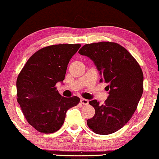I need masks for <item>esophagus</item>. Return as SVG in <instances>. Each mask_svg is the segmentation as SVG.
Returning a JSON list of instances; mask_svg holds the SVG:
<instances>
[{"mask_svg":"<svg viewBox=\"0 0 159 159\" xmlns=\"http://www.w3.org/2000/svg\"><path fill=\"white\" fill-rule=\"evenodd\" d=\"M80 102H81L82 105H86L89 104V100H88V99H83V98H82V99H80Z\"/></svg>","mask_w":159,"mask_h":159,"instance_id":"34e87169","label":"esophagus"}]
</instances>
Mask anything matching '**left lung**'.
I'll return each mask as SVG.
<instances>
[{"label":"left lung","instance_id":"obj_1","mask_svg":"<svg viewBox=\"0 0 159 159\" xmlns=\"http://www.w3.org/2000/svg\"><path fill=\"white\" fill-rule=\"evenodd\" d=\"M81 55L89 57L107 84L108 97L104 105L96 99L89 102L95 109L87 125L97 134H111L131 119L143 93L142 68L128 51L118 43L99 42L86 44L80 48Z\"/></svg>","mask_w":159,"mask_h":159}]
</instances>
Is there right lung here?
<instances>
[{
	"instance_id": "obj_1",
	"label": "right lung",
	"mask_w": 159,
	"mask_h": 159,
	"mask_svg": "<svg viewBox=\"0 0 159 159\" xmlns=\"http://www.w3.org/2000/svg\"><path fill=\"white\" fill-rule=\"evenodd\" d=\"M80 46L59 44L41 48L29 59L17 76V102L29 124L39 132L57 131L68 110L80 102L77 97H62L55 85L62 83L68 62Z\"/></svg>"
}]
</instances>
